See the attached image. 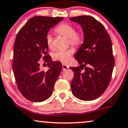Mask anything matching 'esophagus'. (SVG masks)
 Here are the masks:
<instances>
[{"instance_id": "obj_1", "label": "esophagus", "mask_w": 128, "mask_h": 128, "mask_svg": "<svg viewBox=\"0 0 128 128\" xmlns=\"http://www.w3.org/2000/svg\"><path fill=\"white\" fill-rule=\"evenodd\" d=\"M69 68V66H68L65 65V64H62V69L63 70H66L67 69Z\"/></svg>"}]
</instances>
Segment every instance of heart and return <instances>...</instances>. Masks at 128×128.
<instances>
[{"mask_svg":"<svg viewBox=\"0 0 128 128\" xmlns=\"http://www.w3.org/2000/svg\"><path fill=\"white\" fill-rule=\"evenodd\" d=\"M55 31L64 37L68 38V43L72 46L78 47L83 43L84 36L80 31H76L72 25L68 23H62L57 26ZM47 46L50 49L53 48V37L50 34L46 36ZM74 49L72 47L65 50H58L52 55L53 59L55 61L60 62L63 64H68L71 56L74 54Z\"/></svg>","mask_w":128,"mask_h":128,"instance_id":"heart-1","label":"heart"}]
</instances>
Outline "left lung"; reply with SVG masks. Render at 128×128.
Instances as JSON below:
<instances>
[{
	"instance_id": "left-lung-1",
	"label": "left lung",
	"mask_w": 128,
	"mask_h": 128,
	"mask_svg": "<svg viewBox=\"0 0 128 128\" xmlns=\"http://www.w3.org/2000/svg\"><path fill=\"white\" fill-rule=\"evenodd\" d=\"M69 20L81 25L84 34L83 44L74 56L81 65L70 68L74 73L72 94L80 100H93L104 92L111 80L114 65L112 43L104 26L93 17L83 15Z\"/></svg>"
}]
</instances>
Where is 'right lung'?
Here are the masks:
<instances>
[{"label": "right lung", "instance_id": "obj_1", "mask_svg": "<svg viewBox=\"0 0 128 128\" xmlns=\"http://www.w3.org/2000/svg\"><path fill=\"white\" fill-rule=\"evenodd\" d=\"M63 17L34 16L19 31L14 45L13 68L19 90L27 100L42 102L52 96L54 84L62 69L60 62H52L46 36L49 30ZM42 59L50 69H40Z\"/></svg>", "mask_w": 128, "mask_h": 128}]
</instances>
